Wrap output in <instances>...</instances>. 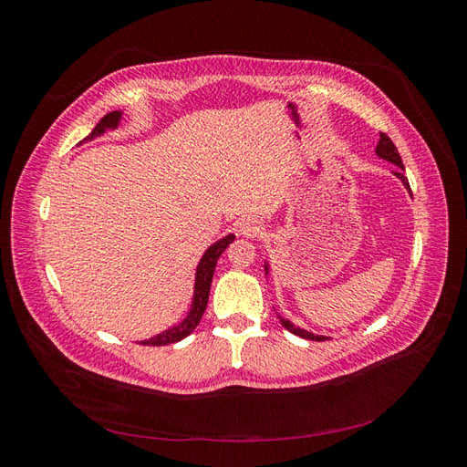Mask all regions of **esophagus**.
Returning a JSON list of instances; mask_svg holds the SVG:
<instances>
[{
  "label": "esophagus",
  "instance_id": "34e87169",
  "mask_svg": "<svg viewBox=\"0 0 467 467\" xmlns=\"http://www.w3.org/2000/svg\"><path fill=\"white\" fill-rule=\"evenodd\" d=\"M237 230H239V234L245 235V237L259 235L263 232V223L253 216H244V218L237 220Z\"/></svg>",
  "mask_w": 467,
  "mask_h": 467
}]
</instances>
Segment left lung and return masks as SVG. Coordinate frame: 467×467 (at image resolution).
<instances>
[{"label":"left lung","mask_w":467,"mask_h":467,"mask_svg":"<svg viewBox=\"0 0 467 467\" xmlns=\"http://www.w3.org/2000/svg\"><path fill=\"white\" fill-rule=\"evenodd\" d=\"M376 155H378L379 160H386V161H389V163H393L395 167H398L393 171V175L403 182V187L409 191V194H411V189H409V181L405 177V167H403V161H401V155H400L398 148H395V144L391 142V140L386 134H379V142L376 146ZM268 271H271V266H268V261H265V275H268ZM276 317L280 319L282 327L288 329L294 335L302 337V338H309V341H327V338H329V337H325V335H316L312 331H306V329L298 327V325H294L290 319H285V317L278 316V314H276Z\"/></svg>","instance_id":"left-lung-1"}]
</instances>
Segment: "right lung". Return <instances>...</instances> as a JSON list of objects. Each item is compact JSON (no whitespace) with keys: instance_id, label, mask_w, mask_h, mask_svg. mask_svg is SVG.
Here are the masks:
<instances>
[{"instance_id":"obj_1","label":"right lung","mask_w":467,"mask_h":467,"mask_svg":"<svg viewBox=\"0 0 467 467\" xmlns=\"http://www.w3.org/2000/svg\"><path fill=\"white\" fill-rule=\"evenodd\" d=\"M122 120V112L120 110H112L109 115H105L101 120L97 122L95 129L91 130L89 136L83 138V142H91V140L99 138L101 134H105L107 130H117ZM81 142V144H83ZM235 239L234 234L223 235L222 239H218L216 244H212L204 255L201 257L199 265H196V273H194V292H192V302H191V309L187 312V316L182 317L179 323H175L173 327H169L165 331H161L160 335H155L151 338H146V341H140V345H151V347H163V345H171L185 338L187 335H191L196 325L201 323L202 314L208 304V296H210V285H212V276H214L216 271V263L220 259L222 253L225 251L232 242Z\"/></svg>"}]
</instances>
